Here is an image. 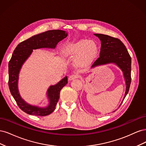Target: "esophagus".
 I'll return each instance as SVG.
<instances>
[{"mask_svg":"<svg viewBox=\"0 0 146 146\" xmlns=\"http://www.w3.org/2000/svg\"><path fill=\"white\" fill-rule=\"evenodd\" d=\"M78 76L77 74H72V75H70V76H69V81H71V80H74V79H76L77 78H78Z\"/></svg>","mask_w":146,"mask_h":146,"instance_id":"esophagus-1","label":"esophagus"}]
</instances>
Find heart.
Returning <instances> with one entry per match:
<instances>
[{"mask_svg":"<svg viewBox=\"0 0 146 146\" xmlns=\"http://www.w3.org/2000/svg\"><path fill=\"white\" fill-rule=\"evenodd\" d=\"M98 48L96 44L86 39L72 44L64 49L65 55L76 60L79 64L89 63L96 56Z\"/></svg>","mask_w":146,"mask_h":146,"instance_id":"obj_1","label":"heart"}]
</instances>
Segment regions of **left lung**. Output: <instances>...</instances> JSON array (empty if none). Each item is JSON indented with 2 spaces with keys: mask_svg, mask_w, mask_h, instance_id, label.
Returning <instances> with one entry per match:
<instances>
[{
  "mask_svg": "<svg viewBox=\"0 0 146 146\" xmlns=\"http://www.w3.org/2000/svg\"><path fill=\"white\" fill-rule=\"evenodd\" d=\"M94 35L100 40L101 48L100 56L94 61L91 68L100 65L114 63L122 70L126 83V90L123 102L129 92L131 83V57L126 47L120 39L104 34Z\"/></svg>",
  "mask_w": 146,
  "mask_h": 146,
  "instance_id": "8db88e82",
  "label": "left lung"
}]
</instances>
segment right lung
Returning a JSON list of instances; mask_svg holds the SVG:
<instances>
[{"label":"right lung","instance_id":"obj_1","mask_svg":"<svg viewBox=\"0 0 146 146\" xmlns=\"http://www.w3.org/2000/svg\"><path fill=\"white\" fill-rule=\"evenodd\" d=\"M68 36V33L61 30H52L33 36L19 43L13 53L8 63V86L11 95L19 107L30 115L45 116L54 111L60 99L61 89L68 83L65 77L55 85L50 86L47 91L49 104L47 107L41 108L27 104L21 98L17 87L19 73L22 66L32 54L33 49L40 48H55L56 44Z\"/></svg>","mask_w":146,"mask_h":146}]
</instances>
